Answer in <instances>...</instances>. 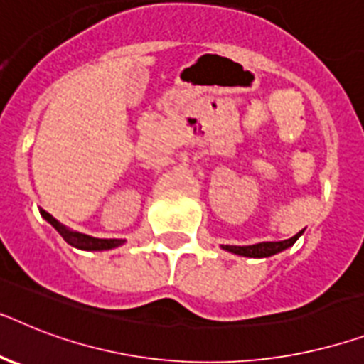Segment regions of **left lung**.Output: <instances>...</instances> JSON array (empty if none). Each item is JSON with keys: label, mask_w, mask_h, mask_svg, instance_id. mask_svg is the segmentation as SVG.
Returning <instances> with one entry per match:
<instances>
[{"label": "left lung", "mask_w": 364, "mask_h": 364, "mask_svg": "<svg viewBox=\"0 0 364 364\" xmlns=\"http://www.w3.org/2000/svg\"><path fill=\"white\" fill-rule=\"evenodd\" d=\"M301 233H295L294 237L284 239V241H265V243L249 245V247H235V245H223L224 250H228L232 254H239V256H247V258H267L273 254H279L282 250L289 249L291 245L301 237Z\"/></svg>", "instance_id": "left-lung-1"}]
</instances>
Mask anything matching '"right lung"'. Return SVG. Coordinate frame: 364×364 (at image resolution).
<instances>
[{
  "label": "right lung",
  "mask_w": 364,
  "mask_h": 364,
  "mask_svg": "<svg viewBox=\"0 0 364 364\" xmlns=\"http://www.w3.org/2000/svg\"><path fill=\"white\" fill-rule=\"evenodd\" d=\"M41 215H43L46 220H48L52 226L59 232V235L67 241L69 245L76 247V249H82V250H110L115 249V247H119L123 245L125 241L123 239H99V237H91V235H85V233H78V232H73V230L65 228L63 224H59L50 213L43 211L41 209Z\"/></svg>",
  "instance_id": "right-lung-1"
}]
</instances>
